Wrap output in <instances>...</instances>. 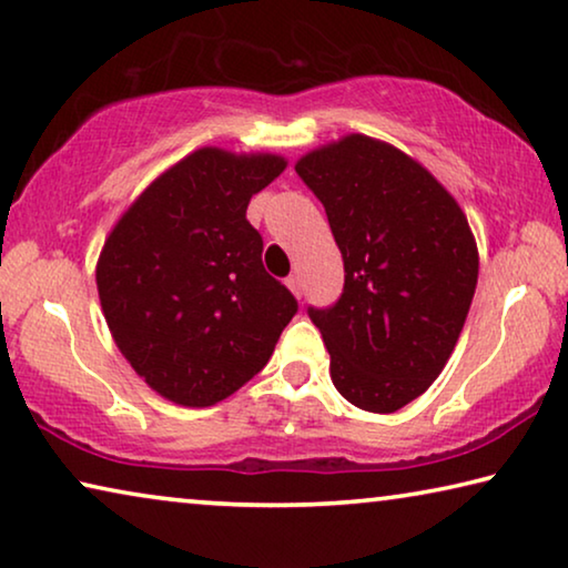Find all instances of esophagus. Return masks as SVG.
Segmentation results:
<instances>
[{"instance_id":"esophagus-1","label":"esophagus","mask_w":568,"mask_h":568,"mask_svg":"<svg viewBox=\"0 0 568 568\" xmlns=\"http://www.w3.org/2000/svg\"><path fill=\"white\" fill-rule=\"evenodd\" d=\"M285 285L291 287V293L295 295V298H301V295H303V281H301V275H291V277H287V281H285Z\"/></svg>"}]
</instances>
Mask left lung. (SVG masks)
<instances>
[{
    "mask_svg": "<svg viewBox=\"0 0 568 568\" xmlns=\"http://www.w3.org/2000/svg\"><path fill=\"white\" fill-rule=\"evenodd\" d=\"M295 171L326 206L344 257V293L308 308L331 379L354 407L392 414L443 372L460 338L478 245L455 196L392 143L348 133Z\"/></svg>",
    "mask_w": 568,
    "mask_h": 568,
    "instance_id": "1",
    "label": "left lung"
}]
</instances>
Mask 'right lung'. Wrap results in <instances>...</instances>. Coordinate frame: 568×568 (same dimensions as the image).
Wrapping results in <instances>:
<instances>
[{
  "label": "right lung",
  "mask_w": 568,
  "mask_h": 568,
  "mask_svg": "<svg viewBox=\"0 0 568 568\" xmlns=\"http://www.w3.org/2000/svg\"><path fill=\"white\" fill-rule=\"evenodd\" d=\"M275 154L196 149L136 196L105 237L98 298L115 346L182 407H212L273 356L298 311L265 273L252 194L283 174Z\"/></svg>",
  "instance_id": "obj_1"
}]
</instances>
